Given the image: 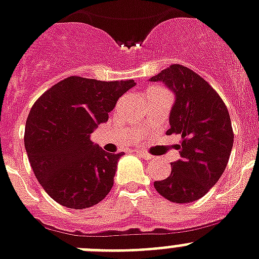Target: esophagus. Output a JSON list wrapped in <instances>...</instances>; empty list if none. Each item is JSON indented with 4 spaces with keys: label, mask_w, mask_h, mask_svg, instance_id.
<instances>
[{
    "label": "esophagus",
    "mask_w": 259,
    "mask_h": 259,
    "mask_svg": "<svg viewBox=\"0 0 259 259\" xmlns=\"http://www.w3.org/2000/svg\"><path fill=\"white\" fill-rule=\"evenodd\" d=\"M137 153H138V155H140V157H142L144 159H148V161L151 158H154L153 155L148 154V153H145V151H137Z\"/></svg>",
    "instance_id": "1"
}]
</instances>
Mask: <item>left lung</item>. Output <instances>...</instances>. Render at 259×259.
<instances>
[{"label": "left lung", "mask_w": 259, "mask_h": 259, "mask_svg": "<svg viewBox=\"0 0 259 259\" xmlns=\"http://www.w3.org/2000/svg\"><path fill=\"white\" fill-rule=\"evenodd\" d=\"M150 79L165 82L176 94L167 136H181V159L154 188L171 202L190 203L213 188L226 169L234 141L230 115L209 82L184 65H170Z\"/></svg>", "instance_id": "obj_1"}]
</instances>
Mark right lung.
Segmentation results:
<instances>
[{
	"label": "right lung",
	"mask_w": 259,
	"mask_h": 259,
	"mask_svg": "<svg viewBox=\"0 0 259 259\" xmlns=\"http://www.w3.org/2000/svg\"><path fill=\"white\" fill-rule=\"evenodd\" d=\"M129 81L71 75L35 101L25 126V149L44 190L69 209L97 205L109 194L122 153L102 150L90 134L115 108Z\"/></svg>",
	"instance_id": "1"
}]
</instances>
